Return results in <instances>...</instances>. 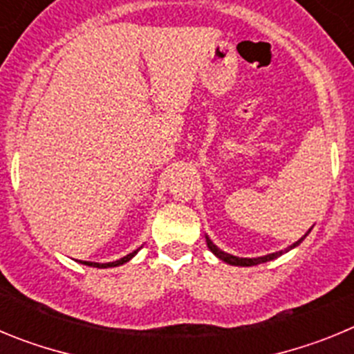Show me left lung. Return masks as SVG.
Segmentation results:
<instances>
[{
    "instance_id": "left-lung-1",
    "label": "left lung",
    "mask_w": 354,
    "mask_h": 354,
    "mask_svg": "<svg viewBox=\"0 0 354 354\" xmlns=\"http://www.w3.org/2000/svg\"><path fill=\"white\" fill-rule=\"evenodd\" d=\"M310 230H312V228H310ZM310 230H308V232H310ZM308 232H306L305 236L301 237V239H298V241H296V243H292V245H290V246H287L286 250H280V252L270 253V255H264V257H253V259H246V257H236V255H230V253H225V252H221V250L218 248V246H216V245H212V241L209 239L207 236H205V241H207V246H209V250H211V252L214 253L216 257H218V259H221V261H223V262H227V264H230V266H257V264H262V262L273 261V259L280 257V255H283V253H287V252H289V250L296 248V246H298L299 243H301V241L305 239L306 236H308Z\"/></svg>"
}]
</instances>
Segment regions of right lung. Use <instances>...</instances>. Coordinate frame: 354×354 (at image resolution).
<instances>
[{
    "mask_svg": "<svg viewBox=\"0 0 354 354\" xmlns=\"http://www.w3.org/2000/svg\"><path fill=\"white\" fill-rule=\"evenodd\" d=\"M138 250H134L133 253H129V255H126V257L118 259V261L106 262V264H101V262H88V261H80V262H81V264H84V266H92V268H115V266H122V264H126V262H129L131 259H133L134 255L138 253Z\"/></svg>",
    "mask_w": 354,
    "mask_h": 354,
    "instance_id": "add662e5",
    "label": "right lung"
}]
</instances>
